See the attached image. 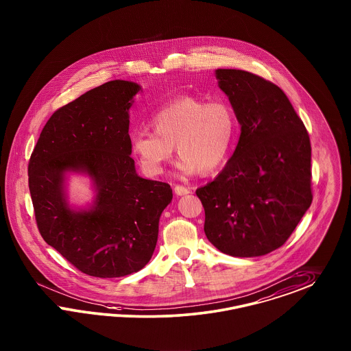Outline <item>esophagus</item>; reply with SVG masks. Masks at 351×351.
<instances>
[{
	"mask_svg": "<svg viewBox=\"0 0 351 351\" xmlns=\"http://www.w3.org/2000/svg\"><path fill=\"white\" fill-rule=\"evenodd\" d=\"M173 191H175V194H178V195H185V194H188L191 192L188 188H185V186H182V185H176V186L173 188Z\"/></svg>",
	"mask_w": 351,
	"mask_h": 351,
	"instance_id": "1",
	"label": "esophagus"
}]
</instances>
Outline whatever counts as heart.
Instances as JSON below:
<instances>
[{
    "label": "heart",
    "instance_id": "b5f03b06",
    "mask_svg": "<svg viewBox=\"0 0 351 351\" xmlns=\"http://www.w3.org/2000/svg\"><path fill=\"white\" fill-rule=\"evenodd\" d=\"M150 124L154 132L141 130L131 137L133 154L150 178L163 172L173 146L180 156L176 167L182 173L215 171L228 158L237 130L230 105L192 96L178 97L163 105Z\"/></svg>",
    "mask_w": 351,
    "mask_h": 351
}]
</instances>
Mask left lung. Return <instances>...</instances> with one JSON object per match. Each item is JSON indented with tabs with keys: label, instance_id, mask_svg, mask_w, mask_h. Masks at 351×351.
I'll use <instances>...</instances> for the list:
<instances>
[{
	"label": "left lung",
	"instance_id": "1",
	"mask_svg": "<svg viewBox=\"0 0 351 351\" xmlns=\"http://www.w3.org/2000/svg\"><path fill=\"white\" fill-rule=\"evenodd\" d=\"M215 76L241 134L221 172L195 191L206 237L224 254L266 255L285 243L313 202L310 137L278 85L233 69Z\"/></svg>",
	"mask_w": 351,
	"mask_h": 351
}]
</instances>
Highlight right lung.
Wrapping results in <instances>:
<instances>
[{"mask_svg":"<svg viewBox=\"0 0 351 351\" xmlns=\"http://www.w3.org/2000/svg\"><path fill=\"white\" fill-rule=\"evenodd\" d=\"M140 90L137 83L111 80L57 110L28 163L43 239L89 276L121 278L144 268L172 201L169 184L138 176L131 158L130 109ZM69 173L91 179L95 198L88 208L69 205Z\"/></svg>","mask_w":351,"mask_h":351,"instance_id":"right-lung-1","label":"right lung"}]
</instances>
